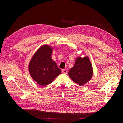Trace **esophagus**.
Listing matches in <instances>:
<instances>
[{
	"instance_id": "obj_1",
	"label": "esophagus",
	"mask_w": 123,
	"mask_h": 123,
	"mask_svg": "<svg viewBox=\"0 0 123 123\" xmlns=\"http://www.w3.org/2000/svg\"><path fill=\"white\" fill-rule=\"evenodd\" d=\"M67 72H68V71H67V70L66 69H62V73H63V74H66L67 73Z\"/></svg>"
}]
</instances>
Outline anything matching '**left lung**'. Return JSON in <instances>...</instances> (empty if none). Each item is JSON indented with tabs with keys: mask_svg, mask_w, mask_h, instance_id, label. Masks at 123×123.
<instances>
[{
	"mask_svg": "<svg viewBox=\"0 0 123 123\" xmlns=\"http://www.w3.org/2000/svg\"><path fill=\"white\" fill-rule=\"evenodd\" d=\"M69 77L79 85L83 86L88 82L92 78L93 70L89 57L79 56L76 58L74 67L68 73Z\"/></svg>",
	"mask_w": 123,
	"mask_h": 123,
	"instance_id": "8db88e82",
	"label": "left lung"
}]
</instances>
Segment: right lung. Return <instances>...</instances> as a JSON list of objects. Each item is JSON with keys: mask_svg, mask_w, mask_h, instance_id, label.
<instances>
[{"mask_svg": "<svg viewBox=\"0 0 123 123\" xmlns=\"http://www.w3.org/2000/svg\"><path fill=\"white\" fill-rule=\"evenodd\" d=\"M54 47L49 45L41 46L33 54L28 66L30 74L37 84L45 86L53 82L61 70L51 58Z\"/></svg>", "mask_w": 123, "mask_h": 123, "instance_id": "1", "label": "right lung"}]
</instances>
